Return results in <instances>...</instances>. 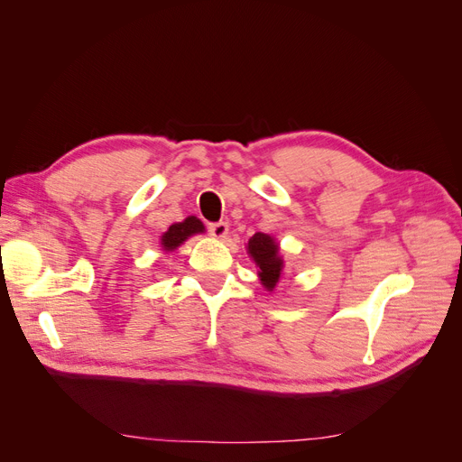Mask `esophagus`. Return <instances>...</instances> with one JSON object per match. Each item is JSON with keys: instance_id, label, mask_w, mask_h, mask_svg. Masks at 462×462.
Masks as SVG:
<instances>
[{"instance_id": "obj_1", "label": "esophagus", "mask_w": 462, "mask_h": 462, "mask_svg": "<svg viewBox=\"0 0 462 462\" xmlns=\"http://www.w3.org/2000/svg\"><path fill=\"white\" fill-rule=\"evenodd\" d=\"M208 231L212 236H216V239H226L227 233H229V226L226 221H217V223H209L208 226Z\"/></svg>"}]
</instances>
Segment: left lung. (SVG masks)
<instances>
[{"label": "left lung", "instance_id": "left-lung-1", "mask_svg": "<svg viewBox=\"0 0 462 462\" xmlns=\"http://www.w3.org/2000/svg\"><path fill=\"white\" fill-rule=\"evenodd\" d=\"M248 253L254 258L256 265L260 268L258 275L262 279L263 287L268 291H273V287L279 282V275H282V270H283V260L279 256V248L273 243L272 236L265 233H256L250 236Z\"/></svg>", "mask_w": 462, "mask_h": 462}]
</instances>
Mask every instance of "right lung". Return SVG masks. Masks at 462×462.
Listing matches in <instances>:
<instances>
[{"mask_svg": "<svg viewBox=\"0 0 462 462\" xmlns=\"http://www.w3.org/2000/svg\"><path fill=\"white\" fill-rule=\"evenodd\" d=\"M202 231H204L202 221L197 219L194 216H190V217H187L185 221L173 223V226L163 233V236H162V246H163V250H167V253H170V250L177 248L180 243L187 241L190 235L202 233Z\"/></svg>", "mask_w": 462, "mask_h": 462, "instance_id": "right-lung-1", "label": "right lung"}]
</instances>
